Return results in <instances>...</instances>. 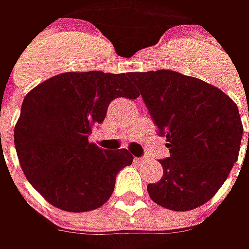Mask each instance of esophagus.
<instances>
[{
	"label": "esophagus",
	"instance_id": "1",
	"mask_svg": "<svg viewBox=\"0 0 249 249\" xmlns=\"http://www.w3.org/2000/svg\"><path fill=\"white\" fill-rule=\"evenodd\" d=\"M147 159H148V157H140V158H136V160L137 162H145Z\"/></svg>",
	"mask_w": 249,
	"mask_h": 249
}]
</instances>
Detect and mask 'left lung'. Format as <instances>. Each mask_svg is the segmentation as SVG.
I'll use <instances>...</instances> for the list:
<instances>
[{
  "label": "left lung",
  "instance_id": "8db88e82",
  "mask_svg": "<svg viewBox=\"0 0 249 249\" xmlns=\"http://www.w3.org/2000/svg\"><path fill=\"white\" fill-rule=\"evenodd\" d=\"M130 79L170 152L159 160L162 178L147 187L151 199L172 211L204 205L238 158L243 123L234 101L204 80L173 71L130 73Z\"/></svg>",
  "mask_w": 249,
  "mask_h": 249
}]
</instances>
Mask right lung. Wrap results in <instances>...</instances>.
<instances>
[{
    "instance_id": "add662e5",
    "label": "right lung",
    "mask_w": 249,
    "mask_h": 249,
    "mask_svg": "<svg viewBox=\"0 0 249 249\" xmlns=\"http://www.w3.org/2000/svg\"><path fill=\"white\" fill-rule=\"evenodd\" d=\"M129 73L66 72L24 97L15 126V148L30 184L68 212H87L112 196L116 176L129 166L127 149H102L89 141L112 101L140 94Z\"/></svg>"
}]
</instances>
